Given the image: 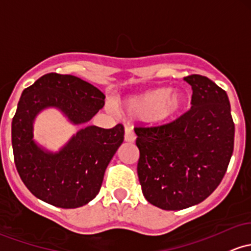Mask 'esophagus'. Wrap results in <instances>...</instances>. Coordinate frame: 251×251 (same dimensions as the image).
<instances>
[{"label": "esophagus", "instance_id": "obj_1", "mask_svg": "<svg viewBox=\"0 0 251 251\" xmlns=\"http://www.w3.org/2000/svg\"><path fill=\"white\" fill-rule=\"evenodd\" d=\"M125 140L126 142H134L136 140V133L131 127L125 128Z\"/></svg>", "mask_w": 251, "mask_h": 251}]
</instances>
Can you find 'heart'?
I'll use <instances>...</instances> for the list:
<instances>
[{
    "instance_id": "obj_1",
    "label": "heart",
    "mask_w": 251,
    "mask_h": 251,
    "mask_svg": "<svg viewBox=\"0 0 251 251\" xmlns=\"http://www.w3.org/2000/svg\"><path fill=\"white\" fill-rule=\"evenodd\" d=\"M186 99L178 90L157 88L133 96L124 102V109L132 118L148 119L152 123H166L182 111Z\"/></svg>"
}]
</instances>
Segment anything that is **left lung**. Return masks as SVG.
Here are the masks:
<instances>
[{"label":"left lung","mask_w":251,"mask_h":251,"mask_svg":"<svg viewBox=\"0 0 251 251\" xmlns=\"http://www.w3.org/2000/svg\"><path fill=\"white\" fill-rule=\"evenodd\" d=\"M192 85V108L159 126H137V166L145 199L177 211L203 201L219 186L233 152L235 124L225 90L201 75Z\"/></svg>","instance_id":"8db88e82"}]
</instances>
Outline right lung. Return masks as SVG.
I'll use <instances>...</instances> for the list:
<instances>
[{
	"label": "right lung",
	"instance_id": "1",
	"mask_svg": "<svg viewBox=\"0 0 251 251\" xmlns=\"http://www.w3.org/2000/svg\"><path fill=\"white\" fill-rule=\"evenodd\" d=\"M104 104L101 90L73 75L51 73L23 92L12 121L16 170L34 197L62 208L85 205L98 195L106 168L124 142V126H84L57 152L33 139V124L45 108L59 109L74 125H85Z\"/></svg>",
	"mask_w": 251,
	"mask_h": 251
}]
</instances>
